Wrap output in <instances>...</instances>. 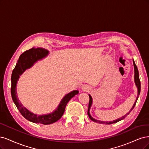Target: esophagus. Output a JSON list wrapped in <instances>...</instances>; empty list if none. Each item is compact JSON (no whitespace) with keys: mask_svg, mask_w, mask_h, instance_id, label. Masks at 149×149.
Wrapping results in <instances>:
<instances>
[{"mask_svg":"<svg viewBox=\"0 0 149 149\" xmlns=\"http://www.w3.org/2000/svg\"><path fill=\"white\" fill-rule=\"evenodd\" d=\"M81 88H82V90L83 91H88L89 90V88L88 87H87V86H82V87H81Z\"/></svg>","mask_w":149,"mask_h":149,"instance_id":"34e87169","label":"esophagus"}]
</instances>
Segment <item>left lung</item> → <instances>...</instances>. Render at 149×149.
<instances>
[{
	"instance_id": "left-lung-1",
	"label": "left lung",
	"mask_w": 149,
	"mask_h": 149,
	"mask_svg": "<svg viewBox=\"0 0 149 149\" xmlns=\"http://www.w3.org/2000/svg\"><path fill=\"white\" fill-rule=\"evenodd\" d=\"M133 64H134V81H135V84H136V87L137 88V90H138V93H137V97L136 98V100L135 101V103H134V105L132 106V108L131 109L130 111H129L125 116H122L121 118H119V119H116V120H114V121H109V122H104V121H98V120L94 119L92 117V116H91L90 114V109L91 108V106H92V97H91L90 95H89V98H90V100H89V104H88V117L90 118V119L92 120V121H94V122H96V123H102V124H113V123H118L119 122V121H121V120L125 118V117H126L127 115L130 113V112L132 111V110L133 109V108H134V107H135V105L136 104V102L137 101V99L139 98V95H140V92H141V81H140V80H139V71H138V69H137V66L135 64V62H134V61L133 60Z\"/></svg>"
}]
</instances>
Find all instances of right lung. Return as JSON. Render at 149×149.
Returning a JSON list of instances; mask_svg holds the SVG:
<instances>
[{"instance_id": "obj_1", "label": "right lung", "mask_w": 149, "mask_h": 149, "mask_svg": "<svg viewBox=\"0 0 149 149\" xmlns=\"http://www.w3.org/2000/svg\"><path fill=\"white\" fill-rule=\"evenodd\" d=\"M48 54V51L44 48L38 47L33 48L24 52L19 57L15 68L13 70L11 77V95L14 103L15 104L19 111L22 116L28 121L35 123H40L42 124H49L56 122L62 116L67 104L69 101L74 97L75 95L79 93L78 90H74L64 96L62 99L59 106L54 110V111L49 114L37 115L30 111L25 107H24L20 102L17 95V84L20 76L27 69L30 68L36 61L42 59Z\"/></svg>"}]
</instances>
